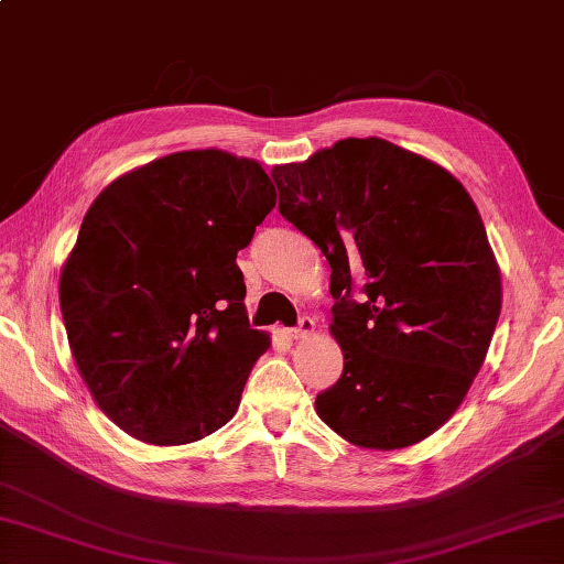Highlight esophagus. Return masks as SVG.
I'll return each instance as SVG.
<instances>
[{
  "label": "esophagus",
  "instance_id": "esophagus-1",
  "mask_svg": "<svg viewBox=\"0 0 564 564\" xmlns=\"http://www.w3.org/2000/svg\"><path fill=\"white\" fill-rule=\"evenodd\" d=\"M314 328H316L314 318H310V316H302V318H300V324H296L294 328H290V338H294V341H302V338H306V336H312V334H314Z\"/></svg>",
  "mask_w": 564,
  "mask_h": 564
}]
</instances>
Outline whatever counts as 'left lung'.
<instances>
[{
  "instance_id": "left-lung-1",
  "label": "left lung",
  "mask_w": 564,
  "mask_h": 564,
  "mask_svg": "<svg viewBox=\"0 0 564 564\" xmlns=\"http://www.w3.org/2000/svg\"><path fill=\"white\" fill-rule=\"evenodd\" d=\"M272 178L280 214L332 264L344 373L316 414L364 449L430 437L464 402L501 314V270L469 191L380 137H348Z\"/></svg>"
}]
</instances>
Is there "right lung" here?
<instances>
[{
    "label": "right lung",
    "instance_id": "right-lung-1",
    "mask_svg": "<svg viewBox=\"0 0 564 564\" xmlns=\"http://www.w3.org/2000/svg\"><path fill=\"white\" fill-rule=\"evenodd\" d=\"M274 204L262 164L223 150L154 159L93 200L61 314L93 400L130 437L178 447L238 412L270 334L250 328L236 258Z\"/></svg>",
    "mask_w": 564,
    "mask_h": 564
}]
</instances>
